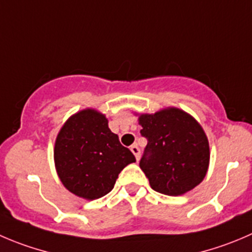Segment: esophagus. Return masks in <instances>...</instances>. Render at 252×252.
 Returning a JSON list of instances; mask_svg holds the SVG:
<instances>
[{
  "label": "esophagus",
  "mask_w": 252,
  "mask_h": 252,
  "mask_svg": "<svg viewBox=\"0 0 252 252\" xmlns=\"http://www.w3.org/2000/svg\"><path fill=\"white\" fill-rule=\"evenodd\" d=\"M130 150L132 151V153L135 155L136 159L138 160V158H140V148H138V146L137 145H132V146H131Z\"/></svg>",
  "instance_id": "1"
}]
</instances>
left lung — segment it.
Returning <instances> with one entry per match:
<instances>
[{"mask_svg":"<svg viewBox=\"0 0 252 252\" xmlns=\"http://www.w3.org/2000/svg\"><path fill=\"white\" fill-rule=\"evenodd\" d=\"M147 138L140 167L153 190L182 195L204 179L209 167V142L198 121L177 107L138 117Z\"/></svg>","mask_w":252,"mask_h":252,"instance_id":"1","label":"left lung"}]
</instances>
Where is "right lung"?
<instances>
[{"label": "right lung", "instance_id": "right-lung-1", "mask_svg": "<svg viewBox=\"0 0 252 252\" xmlns=\"http://www.w3.org/2000/svg\"><path fill=\"white\" fill-rule=\"evenodd\" d=\"M101 112L85 109L66 120L54 146L56 169L63 186L75 195L94 200L112 190L119 174L136 162L120 143Z\"/></svg>", "mask_w": 252, "mask_h": 252}]
</instances>
